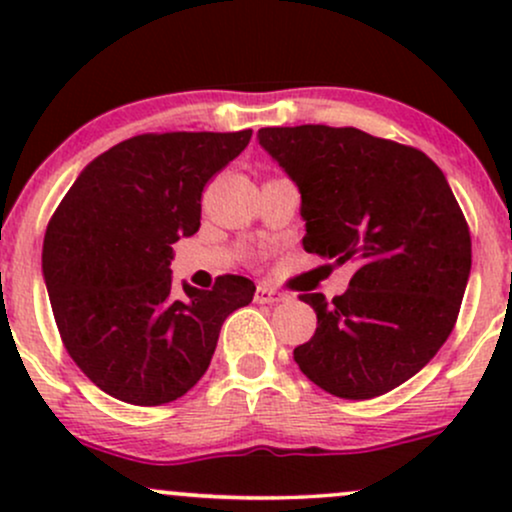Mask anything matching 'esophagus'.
I'll use <instances>...</instances> for the list:
<instances>
[{"label": "esophagus", "instance_id": "esophagus-1", "mask_svg": "<svg viewBox=\"0 0 512 512\" xmlns=\"http://www.w3.org/2000/svg\"><path fill=\"white\" fill-rule=\"evenodd\" d=\"M286 298V293H281V291H276V289H272V286H267V284H260L255 289V301L257 303H281Z\"/></svg>", "mask_w": 512, "mask_h": 512}]
</instances>
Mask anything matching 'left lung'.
<instances>
[{
    "label": "left lung",
    "instance_id": "8db88e82",
    "mask_svg": "<svg viewBox=\"0 0 512 512\" xmlns=\"http://www.w3.org/2000/svg\"><path fill=\"white\" fill-rule=\"evenodd\" d=\"M262 149L301 192L303 248L356 274L342 296L301 293L317 330L298 368L342 399H373L438 354L460 313L472 238L443 170L356 127H262Z\"/></svg>",
    "mask_w": 512,
    "mask_h": 512
}]
</instances>
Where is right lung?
Here are the masks:
<instances>
[{
  "mask_svg": "<svg viewBox=\"0 0 512 512\" xmlns=\"http://www.w3.org/2000/svg\"><path fill=\"white\" fill-rule=\"evenodd\" d=\"M243 132L139 134L93 158L48 223L43 276L64 349L93 385L137 407L185 395L207 373L223 320L255 296L245 276L173 296V243L199 231L204 185Z\"/></svg>",
  "mask_w": 512,
  "mask_h": 512,
  "instance_id": "1",
  "label": "right lung"
}]
</instances>
